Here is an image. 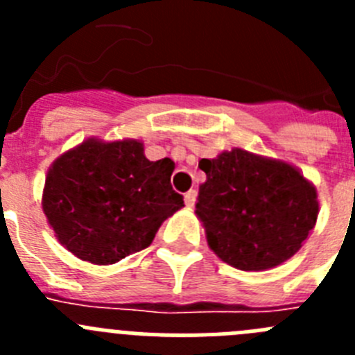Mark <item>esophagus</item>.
<instances>
[{"label":"esophagus","instance_id":"34e87169","mask_svg":"<svg viewBox=\"0 0 355 355\" xmlns=\"http://www.w3.org/2000/svg\"><path fill=\"white\" fill-rule=\"evenodd\" d=\"M196 197H197L196 190H190V192L184 193V205H187L188 208H192V206L196 205Z\"/></svg>","mask_w":355,"mask_h":355}]
</instances>
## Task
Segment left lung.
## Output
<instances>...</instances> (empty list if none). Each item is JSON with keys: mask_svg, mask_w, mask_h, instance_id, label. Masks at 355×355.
Instances as JSON below:
<instances>
[{"mask_svg": "<svg viewBox=\"0 0 355 355\" xmlns=\"http://www.w3.org/2000/svg\"><path fill=\"white\" fill-rule=\"evenodd\" d=\"M196 215L216 258L238 270L263 272L297 254L316 225L318 192L284 159L234 147L202 158Z\"/></svg>", "mask_w": 355, "mask_h": 355, "instance_id": "obj_1", "label": "left lung"}]
</instances>
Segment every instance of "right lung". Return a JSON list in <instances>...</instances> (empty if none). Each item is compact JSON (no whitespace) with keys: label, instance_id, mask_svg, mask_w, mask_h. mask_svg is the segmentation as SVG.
I'll return each instance as SVG.
<instances>
[{"label":"right lung","instance_id":"1","mask_svg":"<svg viewBox=\"0 0 355 355\" xmlns=\"http://www.w3.org/2000/svg\"><path fill=\"white\" fill-rule=\"evenodd\" d=\"M174 162H149L137 139L83 140L46 174L42 211L56 240L92 265H114L153 243L184 206L171 187Z\"/></svg>","mask_w":355,"mask_h":355}]
</instances>
